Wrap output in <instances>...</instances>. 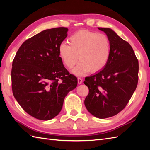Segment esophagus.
Instances as JSON below:
<instances>
[{
	"mask_svg": "<svg viewBox=\"0 0 150 150\" xmlns=\"http://www.w3.org/2000/svg\"><path fill=\"white\" fill-rule=\"evenodd\" d=\"M77 80H78V84H81L82 83V79L81 78L78 77Z\"/></svg>",
	"mask_w": 150,
	"mask_h": 150,
	"instance_id": "esophagus-1",
	"label": "esophagus"
}]
</instances>
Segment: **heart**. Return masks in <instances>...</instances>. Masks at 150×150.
Listing matches in <instances>:
<instances>
[{
    "label": "heart",
    "mask_w": 150,
    "mask_h": 150,
    "mask_svg": "<svg viewBox=\"0 0 150 150\" xmlns=\"http://www.w3.org/2000/svg\"><path fill=\"white\" fill-rule=\"evenodd\" d=\"M69 45L61 44L59 52L62 61L67 68L73 69L76 75L81 76L90 71L96 73L102 71L108 62L111 54V43L107 35L95 31L82 30L70 36Z\"/></svg>",
    "instance_id": "heart-1"
}]
</instances>
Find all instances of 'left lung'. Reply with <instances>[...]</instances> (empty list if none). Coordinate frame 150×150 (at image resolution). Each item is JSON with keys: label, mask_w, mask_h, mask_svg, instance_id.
<instances>
[{"label": "left lung", "mask_w": 150, "mask_h": 150, "mask_svg": "<svg viewBox=\"0 0 150 150\" xmlns=\"http://www.w3.org/2000/svg\"><path fill=\"white\" fill-rule=\"evenodd\" d=\"M110 39L111 54L106 67L85 78L89 89L84 100L88 111L105 119L120 112L134 93L139 79V61L132 47L110 28H98Z\"/></svg>", "instance_id": "obj_1"}]
</instances>
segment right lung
<instances>
[{"label":"right lung","instance_id":"add662e5","mask_svg":"<svg viewBox=\"0 0 150 150\" xmlns=\"http://www.w3.org/2000/svg\"><path fill=\"white\" fill-rule=\"evenodd\" d=\"M68 31L60 27L41 31L22 43L13 60V94L22 109L37 119L57 116L67 94L77 86V78L69 74L59 57Z\"/></svg>","mask_w":150,"mask_h":150}]
</instances>
